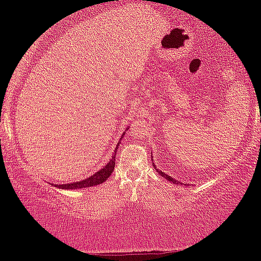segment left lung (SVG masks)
Here are the masks:
<instances>
[{"instance_id": "left-lung-1", "label": "left lung", "mask_w": 261, "mask_h": 261, "mask_svg": "<svg viewBox=\"0 0 261 261\" xmlns=\"http://www.w3.org/2000/svg\"><path fill=\"white\" fill-rule=\"evenodd\" d=\"M152 164H153V167H154V168H155L154 163H152ZM155 170H157V172H158V173H160V175H161V176H163V178H164V179H167V180H169V181L174 182V184H176V185L181 184V182H179L178 180H175V179H173V178H172V176H169L168 174H164V173H163V172H162V170H160V169H157V168H155Z\"/></svg>"}]
</instances>
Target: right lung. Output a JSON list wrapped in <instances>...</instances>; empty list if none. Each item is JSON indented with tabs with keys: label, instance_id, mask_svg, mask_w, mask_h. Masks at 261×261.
I'll list each match as a JSON object with an SVG mask.
<instances>
[{
	"label": "right lung",
	"instance_id": "obj_1",
	"mask_svg": "<svg viewBox=\"0 0 261 261\" xmlns=\"http://www.w3.org/2000/svg\"><path fill=\"white\" fill-rule=\"evenodd\" d=\"M124 135H125V133L121 135V139H122V136H124ZM121 139L118 142V145H116L115 151H114V152H115V153H116V149H118V147H119V145H120ZM114 167H115V154L112 155L110 161L108 162V163L103 167V168H101L100 170H98V172L94 173V174H93V175L88 176V178L85 179V180L67 182V184H56L55 187H58L60 189H65V190H74V189H82V188L94 187V185H98V184H101V182H104L108 178H109L110 175H112V173H113V170H114Z\"/></svg>",
	"mask_w": 261,
	"mask_h": 261
}]
</instances>
